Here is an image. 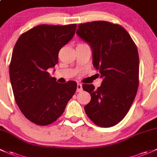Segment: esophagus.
<instances>
[{"instance_id": "1", "label": "esophagus", "mask_w": 157, "mask_h": 157, "mask_svg": "<svg viewBox=\"0 0 157 157\" xmlns=\"http://www.w3.org/2000/svg\"><path fill=\"white\" fill-rule=\"evenodd\" d=\"M82 90V84L78 83L77 84V91L78 92H81Z\"/></svg>"}]
</instances>
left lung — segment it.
I'll return each instance as SVG.
<instances>
[{
	"mask_svg": "<svg viewBox=\"0 0 157 157\" xmlns=\"http://www.w3.org/2000/svg\"><path fill=\"white\" fill-rule=\"evenodd\" d=\"M78 27L77 35L91 48L93 65L103 78L98 89L91 84L82 85L91 97L84 109L98 126H113L128 112L138 91V48L127 31L118 24L94 21Z\"/></svg>",
	"mask_w": 157,
	"mask_h": 157,
	"instance_id": "left-lung-1",
	"label": "left lung"
}]
</instances>
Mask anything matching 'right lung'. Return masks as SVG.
<instances>
[{"mask_svg":"<svg viewBox=\"0 0 157 157\" xmlns=\"http://www.w3.org/2000/svg\"><path fill=\"white\" fill-rule=\"evenodd\" d=\"M76 24L40 25L22 34L10 64V78L15 101L33 123L47 125L63 113L77 83H58L48 69L58 63V54L74 36Z\"/></svg>","mask_w":157,"mask_h":157,"instance_id":"add662e5","label":"right lung"}]
</instances>
